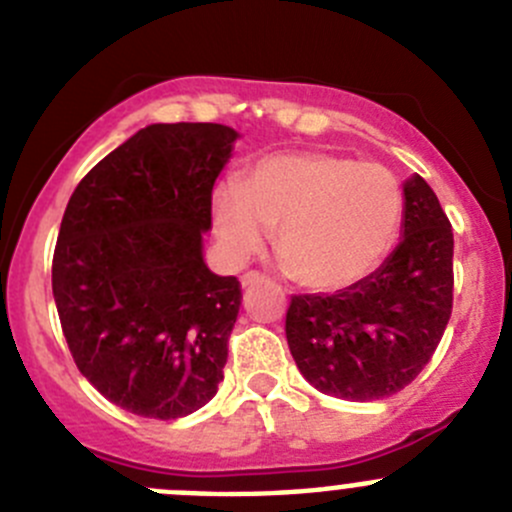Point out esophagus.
I'll list each match as a JSON object with an SVG mask.
<instances>
[{"label":"esophagus","mask_w":512,"mask_h":512,"mask_svg":"<svg viewBox=\"0 0 512 512\" xmlns=\"http://www.w3.org/2000/svg\"><path fill=\"white\" fill-rule=\"evenodd\" d=\"M267 277L262 275V272H257V270H250V272H245V275H242V287H252V285H257V282H265Z\"/></svg>","instance_id":"1"}]
</instances>
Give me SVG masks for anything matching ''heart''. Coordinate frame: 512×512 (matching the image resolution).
Here are the masks:
<instances>
[{
  "label": "heart",
  "instance_id": "b5f03b06",
  "mask_svg": "<svg viewBox=\"0 0 512 512\" xmlns=\"http://www.w3.org/2000/svg\"><path fill=\"white\" fill-rule=\"evenodd\" d=\"M213 213L232 257L260 255L277 227L287 275L309 289H337L384 260L404 195L384 165L337 153H280L260 160L242 185H220Z\"/></svg>",
  "mask_w": 512,
  "mask_h": 512
}]
</instances>
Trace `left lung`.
<instances>
[{"label":"left lung","instance_id":"left-lung-1","mask_svg":"<svg viewBox=\"0 0 512 512\" xmlns=\"http://www.w3.org/2000/svg\"><path fill=\"white\" fill-rule=\"evenodd\" d=\"M404 237L384 265L334 294H294L287 344L329 396L399 394L431 361L453 309V230L431 185H404Z\"/></svg>","mask_w":512,"mask_h":512}]
</instances>
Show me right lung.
<instances>
[{
  "instance_id": "obj_1",
  "label": "right lung",
  "mask_w": 512,
  "mask_h": 512,
  "mask_svg": "<svg viewBox=\"0 0 512 512\" xmlns=\"http://www.w3.org/2000/svg\"><path fill=\"white\" fill-rule=\"evenodd\" d=\"M237 133L153 123L84 175L51 262L81 374L136 416H188L218 394L242 287L203 262L213 185Z\"/></svg>"
}]
</instances>
